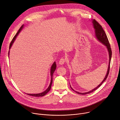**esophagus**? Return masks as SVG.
Listing matches in <instances>:
<instances>
[{"label": "esophagus", "mask_w": 120, "mask_h": 120, "mask_svg": "<svg viewBox=\"0 0 120 120\" xmlns=\"http://www.w3.org/2000/svg\"><path fill=\"white\" fill-rule=\"evenodd\" d=\"M65 62V59L64 58H61L59 61V64H63Z\"/></svg>", "instance_id": "1"}]
</instances>
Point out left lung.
<instances>
[{"label":"left lung","instance_id":"left-lung-1","mask_svg":"<svg viewBox=\"0 0 120 120\" xmlns=\"http://www.w3.org/2000/svg\"><path fill=\"white\" fill-rule=\"evenodd\" d=\"M93 26H94V28L95 29V36L98 39L99 41H100L101 43H102L104 45H105L106 47L108 49V53L109 54V65H108V71L106 74V75L105 77V78H104V80L101 82L98 85V86L96 87L95 88L93 89L92 91H89L87 93H79L77 91H75L71 87L70 85V87L71 88V89H72L73 91H75V93H76L78 94H82V95H84V94H90L91 93L93 92L94 91H95L96 89H97L98 88V87H99L102 84V83H103L105 80L107 79L109 73V71H110V63H111V57H112V49L111 48V46H110V43L109 42L108 39L107 38L106 34L105 32V31H104V30L102 28V26H101V25H100V24L95 19L93 20Z\"/></svg>","mask_w":120,"mask_h":120}]
</instances>
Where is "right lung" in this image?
I'll return each mask as SVG.
<instances>
[{"label":"right lung","instance_id":"1","mask_svg":"<svg viewBox=\"0 0 120 120\" xmlns=\"http://www.w3.org/2000/svg\"><path fill=\"white\" fill-rule=\"evenodd\" d=\"M23 25L21 26V27L20 28V29L19 30L18 32H17V33L15 34V35L14 36V37L12 39L10 44V45H9V49L11 48L13 42H14L16 37L18 36V34H19V33L20 32V31L21 30V29H22L23 27ZM9 51L8 52V55H9ZM56 62H54V64H53V65H52V66H51V82H50V84L49 85V86L48 87V88L44 92H43V93H40V94H27V95H30V96H34V97H42V96H43L44 95H45L47 93L49 92V91L51 89V85H52V82H53V74L55 72V71L56 70Z\"/></svg>","mask_w":120,"mask_h":120}]
</instances>
